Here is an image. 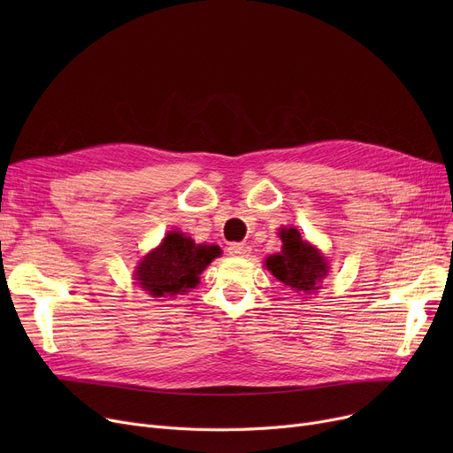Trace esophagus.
I'll return each mask as SVG.
<instances>
[{
  "label": "esophagus",
  "instance_id": "34e87169",
  "mask_svg": "<svg viewBox=\"0 0 453 453\" xmlns=\"http://www.w3.org/2000/svg\"><path fill=\"white\" fill-rule=\"evenodd\" d=\"M251 251V248L244 242H233L227 246V253L233 257H246Z\"/></svg>",
  "mask_w": 453,
  "mask_h": 453
}]
</instances>
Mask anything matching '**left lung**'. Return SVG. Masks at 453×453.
I'll return each instance as SVG.
<instances>
[{
    "label": "left lung",
    "mask_w": 453,
    "mask_h": 453,
    "mask_svg": "<svg viewBox=\"0 0 453 453\" xmlns=\"http://www.w3.org/2000/svg\"><path fill=\"white\" fill-rule=\"evenodd\" d=\"M279 236L282 241L280 253L270 255L265 266L279 282L299 296L318 292L328 273V263L323 253L308 241H303L296 227H282Z\"/></svg>",
    "instance_id": "left-lung-1"
}]
</instances>
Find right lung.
<instances>
[{"label": "right lung", "mask_w": 453, "mask_h": 453, "mask_svg": "<svg viewBox=\"0 0 453 453\" xmlns=\"http://www.w3.org/2000/svg\"><path fill=\"white\" fill-rule=\"evenodd\" d=\"M222 255L217 244H196L180 231H169L135 268V284L152 297L183 296L200 282V273Z\"/></svg>", "instance_id": "obj_1"}]
</instances>
